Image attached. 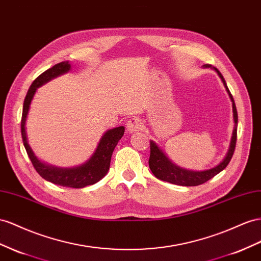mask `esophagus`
<instances>
[{
    "label": "esophagus",
    "mask_w": 261,
    "mask_h": 261,
    "mask_svg": "<svg viewBox=\"0 0 261 261\" xmlns=\"http://www.w3.org/2000/svg\"><path fill=\"white\" fill-rule=\"evenodd\" d=\"M142 127H143V122L139 117H133L129 119L128 123L126 124V129H127L129 134L136 133L142 129Z\"/></svg>",
    "instance_id": "34e87169"
}]
</instances>
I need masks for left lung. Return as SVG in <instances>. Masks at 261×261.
<instances>
[{
	"label": "left lung",
	"mask_w": 261,
	"mask_h": 261,
	"mask_svg": "<svg viewBox=\"0 0 261 261\" xmlns=\"http://www.w3.org/2000/svg\"><path fill=\"white\" fill-rule=\"evenodd\" d=\"M203 68H211L213 69L214 71L217 73V75L220 76L225 89H226V92L228 93V96L231 101V107H233V118H234V129H233V135H231L230 138V143H229V148L227 150L226 156L224 157V159L221 161L220 164L215 166L214 168L207 169V170H203V171H193V170H188V169L181 168L173 164L172 161L169 159L167 154L163 151V149L153 142V140H150V157H149V168L151 172L156 178L170 182L172 185H178V186H183V187H195V186H200L202 183L206 182L207 180L212 179L215 177L216 174L223 171L225 168L227 167L229 164V161L233 157L234 150H235V146H236V139H237V125H238V115H237V110H236V105L234 102L233 95L230 94L229 90L227 88V84L225 79L223 78L222 73L218 71V70L215 67H212L211 65H204Z\"/></svg>",
	"instance_id": "1"
}]
</instances>
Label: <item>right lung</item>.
I'll return each mask as SVG.
<instances>
[{
  "mask_svg": "<svg viewBox=\"0 0 261 261\" xmlns=\"http://www.w3.org/2000/svg\"><path fill=\"white\" fill-rule=\"evenodd\" d=\"M70 70H71L70 62L62 61L55 65L53 68L46 70L45 72L41 73L34 80L32 86L28 89V92L24 100L20 129H22V138L28 157H30L34 168L36 169V171L40 174L41 178L61 187L81 189L87 186L94 185V183L100 181L108 173L112 153H113L119 139L124 135V126H119V127H115L105 132L104 135L100 139V142H98V145L92 156L84 164L72 168L55 167L39 160L33 151L30 144H28L26 133L27 115L28 112H30L33 97L35 93H36L37 89L50 80L57 78V76L69 72Z\"/></svg>",
  "mask_w": 261,
  "mask_h": 261,
  "instance_id": "1",
  "label": "right lung"
}]
</instances>
